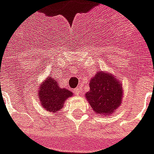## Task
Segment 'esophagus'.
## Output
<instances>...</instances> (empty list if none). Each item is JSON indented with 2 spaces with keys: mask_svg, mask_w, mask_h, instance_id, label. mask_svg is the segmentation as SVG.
<instances>
[{
  "mask_svg": "<svg viewBox=\"0 0 154 154\" xmlns=\"http://www.w3.org/2000/svg\"><path fill=\"white\" fill-rule=\"evenodd\" d=\"M75 92L76 95H79V93H80V88H79V87L76 88V89L75 90Z\"/></svg>",
  "mask_w": 154,
  "mask_h": 154,
  "instance_id": "1",
  "label": "esophagus"
}]
</instances>
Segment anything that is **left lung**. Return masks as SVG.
<instances>
[{
	"label": "left lung",
	"mask_w": 154,
	"mask_h": 154,
	"mask_svg": "<svg viewBox=\"0 0 154 154\" xmlns=\"http://www.w3.org/2000/svg\"><path fill=\"white\" fill-rule=\"evenodd\" d=\"M123 95L122 84L118 79L105 71H99L90 80V91L85 93V98L97 114L109 116L120 106Z\"/></svg>",
	"instance_id": "8db88e82"
}]
</instances>
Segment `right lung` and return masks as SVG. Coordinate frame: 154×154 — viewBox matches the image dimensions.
Returning <instances> with one entry per match:
<instances>
[{
  "mask_svg": "<svg viewBox=\"0 0 154 154\" xmlns=\"http://www.w3.org/2000/svg\"><path fill=\"white\" fill-rule=\"evenodd\" d=\"M41 106L46 111L57 113L63 107L66 99L72 97L73 93L65 88H60L58 83L51 76L47 77L40 85L37 91Z\"/></svg>",
  "mask_w": 154,
  "mask_h": 154,
  "instance_id": "1",
  "label": "right lung"
}]
</instances>
